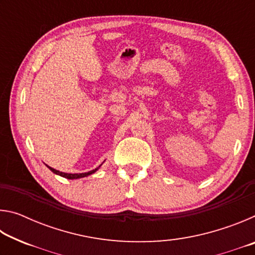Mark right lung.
Wrapping results in <instances>:
<instances>
[{
  "mask_svg": "<svg viewBox=\"0 0 255 255\" xmlns=\"http://www.w3.org/2000/svg\"><path fill=\"white\" fill-rule=\"evenodd\" d=\"M47 167H48V169H49L51 172H54L55 174H58V175H60V176H63V178H66V179H70V180L84 178V176H88V175H90V174H92V173H94V172H96V171L98 170V169H96V170L89 171V172H86V173H74V174H72V173H64V172H59V171L55 170V169H53V167H50V166H48V165H47Z\"/></svg>",
  "mask_w": 255,
  "mask_h": 255,
  "instance_id": "obj_1",
  "label": "right lung"
}]
</instances>
